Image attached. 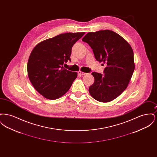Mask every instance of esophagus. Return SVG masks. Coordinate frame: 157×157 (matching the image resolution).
<instances>
[{"mask_svg":"<svg viewBox=\"0 0 157 157\" xmlns=\"http://www.w3.org/2000/svg\"><path fill=\"white\" fill-rule=\"evenodd\" d=\"M78 74H79V75H86V73H85V72H82V71H78Z\"/></svg>","mask_w":157,"mask_h":157,"instance_id":"34e87169","label":"esophagus"}]
</instances>
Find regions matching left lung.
<instances>
[{"instance_id":"1","label":"left lung","mask_w":157,"mask_h":157,"mask_svg":"<svg viewBox=\"0 0 157 157\" xmlns=\"http://www.w3.org/2000/svg\"><path fill=\"white\" fill-rule=\"evenodd\" d=\"M82 41L92 49L96 60L106 66L104 74L92 73L95 81L90 86V94L98 101L110 102L125 90L131 79L135 69L133 50L112 30L89 32Z\"/></svg>"}]
</instances>
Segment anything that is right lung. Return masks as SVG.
Instances as JSON below:
<instances>
[{
    "instance_id": "add662e5",
    "label": "right lung",
    "mask_w": 157,
    "mask_h": 157,
    "mask_svg": "<svg viewBox=\"0 0 157 157\" xmlns=\"http://www.w3.org/2000/svg\"><path fill=\"white\" fill-rule=\"evenodd\" d=\"M85 32L65 33L38 44L28 62V74L37 92L49 99L62 97L71 88L77 73L63 67L71 61L72 46Z\"/></svg>"
}]
</instances>
